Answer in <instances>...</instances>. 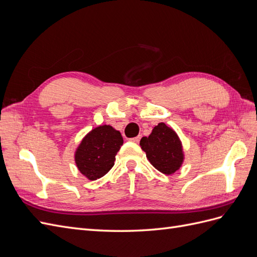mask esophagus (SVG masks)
I'll list each match as a JSON object with an SVG mask.
<instances>
[{"label": "esophagus", "mask_w": 257, "mask_h": 257, "mask_svg": "<svg viewBox=\"0 0 257 257\" xmlns=\"http://www.w3.org/2000/svg\"><path fill=\"white\" fill-rule=\"evenodd\" d=\"M139 141H141V136H137V137H134V138H131V142H133L135 144H138Z\"/></svg>", "instance_id": "1"}]
</instances>
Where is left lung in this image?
Segmentation results:
<instances>
[{"mask_svg": "<svg viewBox=\"0 0 257 257\" xmlns=\"http://www.w3.org/2000/svg\"><path fill=\"white\" fill-rule=\"evenodd\" d=\"M141 147L154 168L165 175H173L184 162L181 139L165 123L155 125L148 137L141 139Z\"/></svg>", "mask_w": 257, "mask_h": 257, "instance_id": "1", "label": "left lung"}]
</instances>
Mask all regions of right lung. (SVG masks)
I'll list each match as a JSON object with an SVG mask.
<instances>
[{
	"instance_id": "right-lung-1",
	"label": "right lung",
	"mask_w": 257,
	"mask_h": 257,
	"mask_svg": "<svg viewBox=\"0 0 257 257\" xmlns=\"http://www.w3.org/2000/svg\"><path fill=\"white\" fill-rule=\"evenodd\" d=\"M123 145L119 131L111 125H99L85 135L75 151V163L89 180H97L114 165L115 155Z\"/></svg>"
}]
</instances>
